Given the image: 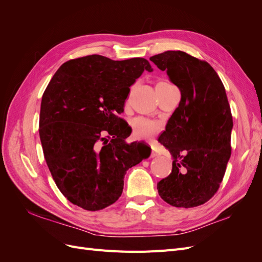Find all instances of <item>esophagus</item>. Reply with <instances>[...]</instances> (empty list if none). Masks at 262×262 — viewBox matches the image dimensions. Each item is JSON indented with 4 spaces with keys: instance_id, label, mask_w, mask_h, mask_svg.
<instances>
[{
    "instance_id": "esophagus-1",
    "label": "esophagus",
    "mask_w": 262,
    "mask_h": 262,
    "mask_svg": "<svg viewBox=\"0 0 262 262\" xmlns=\"http://www.w3.org/2000/svg\"><path fill=\"white\" fill-rule=\"evenodd\" d=\"M150 148H152V153H150V156H152V157H155V156H158V155H160V152H158V149H157V147H156L155 145L150 144Z\"/></svg>"
}]
</instances>
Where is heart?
I'll return each mask as SVG.
<instances>
[{"instance_id":"1","label":"heart","mask_w":262,"mask_h":262,"mask_svg":"<svg viewBox=\"0 0 262 262\" xmlns=\"http://www.w3.org/2000/svg\"><path fill=\"white\" fill-rule=\"evenodd\" d=\"M157 85H170L167 82H160ZM130 125L132 128L133 137L139 140H149L161 130V124L146 117H136L131 119Z\"/></svg>"}]
</instances>
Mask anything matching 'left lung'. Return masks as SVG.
Listing matches in <instances>:
<instances>
[{"label":"left lung","instance_id":"obj_1","mask_svg":"<svg viewBox=\"0 0 262 262\" xmlns=\"http://www.w3.org/2000/svg\"><path fill=\"white\" fill-rule=\"evenodd\" d=\"M149 60L181 93L158 138L173 157L169 176L157 184L158 193L172 207L194 208L216 193L232 154L233 117L225 87L207 61L184 51H165Z\"/></svg>","mask_w":262,"mask_h":262}]
</instances>
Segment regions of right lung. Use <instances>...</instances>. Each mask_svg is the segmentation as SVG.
I'll return each mask as SVG.
<instances>
[{"instance_id": "1", "label": "right lung", "mask_w": 262, "mask_h": 262, "mask_svg": "<svg viewBox=\"0 0 262 262\" xmlns=\"http://www.w3.org/2000/svg\"><path fill=\"white\" fill-rule=\"evenodd\" d=\"M145 71L143 58L115 61L99 54L69 60L42 95L39 136L51 176L77 207L99 211L115 203L126 170L148 157L144 143H125L123 113L130 86Z\"/></svg>"}]
</instances>
